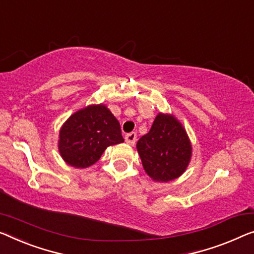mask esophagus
Segmentation results:
<instances>
[{"label":"esophagus","instance_id":"obj_1","mask_svg":"<svg viewBox=\"0 0 254 254\" xmlns=\"http://www.w3.org/2000/svg\"><path fill=\"white\" fill-rule=\"evenodd\" d=\"M135 140H137V133L135 132H130L126 135V141L128 145H134Z\"/></svg>","mask_w":254,"mask_h":254}]
</instances>
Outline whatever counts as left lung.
<instances>
[{
  "label": "left lung",
  "instance_id": "left-lung-1",
  "mask_svg": "<svg viewBox=\"0 0 254 254\" xmlns=\"http://www.w3.org/2000/svg\"><path fill=\"white\" fill-rule=\"evenodd\" d=\"M137 149L147 175L162 183L183 175L191 154L186 131L175 117L164 114L156 116L150 131L138 140Z\"/></svg>",
  "mask_w": 254,
  "mask_h": 254
}]
</instances>
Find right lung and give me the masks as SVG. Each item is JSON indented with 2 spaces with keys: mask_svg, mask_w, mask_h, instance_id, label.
Segmentation results:
<instances>
[{
  "mask_svg": "<svg viewBox=\"0 0 254 254\" xmlns=\"http://www.w3.org/2000/svg\"><path fill=\"white\" fill-rule=\"evenodd\" d=\"M59 138L60 155L75 168H88L108 146L124 141L119 121L104 105L89 106L71 115Z\"/></svg>",
  "mask_w": 254,
  "mask_h": 254,
  "instance_id": "add662e5",
  "label": "right lung"
}]
</instances>
